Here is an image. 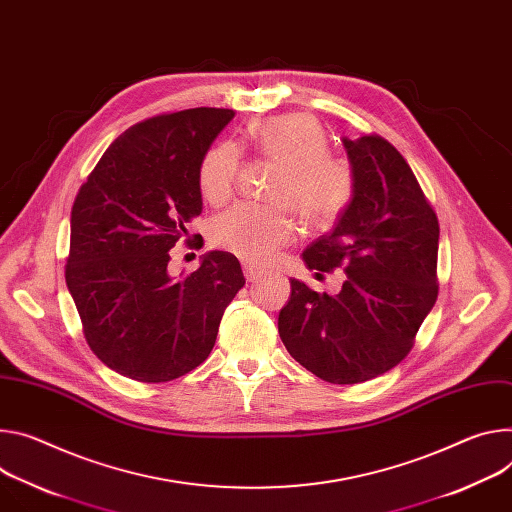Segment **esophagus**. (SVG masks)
<instances>
[{
    "mask_svg": "<svg viewBox=\"0 0 512 512\" xmlns=\"http://www.w3.org/2000/svg\"><path fill=\"white\" fill-rule=\"evenodd\" d=\"M243 271H245V277H247V282H257V280H259V277L263 275V271L255 269L253 265H243Z\"/></svg>",
    "mask_w": 512,
    "mask_h": 512,
    "instance_id": "34e87169",
    "label": "esophagus"
}]
</instances>
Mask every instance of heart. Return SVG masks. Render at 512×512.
<instances>
[{
	"label": "heart",
	"instance_id": "b5f03b06",
	"mask_svg": "<svg viewBox=\"0 0 512 512\" xmlns=\"http://www.w3.org/2000/svg\"><path fill=\"white\" fill-rule=\"evenodd\" d=\"M253 149L284 167L269 198L288 204L300 220L316 230L331 228L351 206L355 175L347 161L329 155L327 134L306 114L273 116L249 128ZM241 155L232 143L214 145L198 169L202 198L220 206L235 192ZM282 204H237L210 224L214 247L247 265H267L296 239V222Z\"/></svg>",
	"mask_w": 512,
	"mask_h": 512
}]
</instances>
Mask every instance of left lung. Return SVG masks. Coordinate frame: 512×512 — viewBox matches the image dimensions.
<instances>
[{
  "label": "left lung",
  "mask_w": 512,
  "mask_h": 512,
  "mask_svg": "<svg viewBox=\"0 0 512 512\" xmlns=\"http://www.w3.org/2000/svg\"><path fill=\"white\" fill-rule=\"evenodd\" d=\"M355 196L335 228L306 247L316 275L343 269L339 294L290 280L277 329L290 355L331 384L386 374L412 349L437 300L439 222L404 157L382 136L343 138Z\"/></svg>",
  "instance_id": "obj_1"
}]
</instances>
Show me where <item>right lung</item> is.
<instances>
[{
    "instance_id": "obj_1",
    "label": "right lung",
    "mask_w": 512,
    "mask_h": 512,
    "mask_svg": "<svg viewBox=\"0 0 512 512\" xmlns=\"http://www.w3.org/2000/svg\"><path fill=\"white\" fill-rule=\"evenodd\" d=\"M232 118V110L194 108L130 126L75 198L67 288L91 351L124 378L159 384L196 369L245 286L226 251H208L188 275L167 267L202 214L200 163Z\"/></svg>"
}]
</instances>
